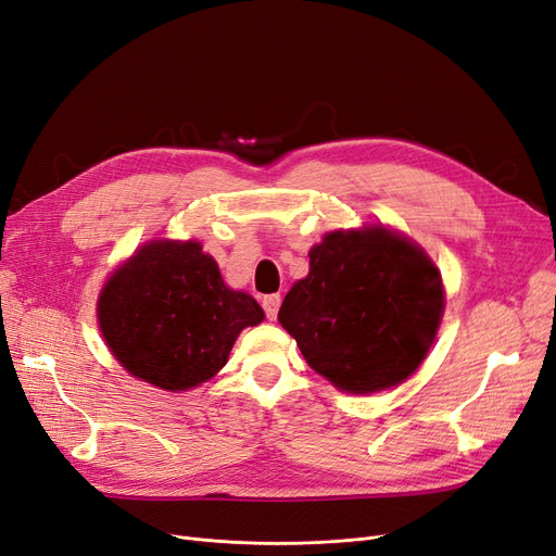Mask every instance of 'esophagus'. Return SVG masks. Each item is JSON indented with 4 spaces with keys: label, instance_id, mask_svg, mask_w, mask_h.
<instances>
[{
    "label": "esophagus",
    "instance_id": "34e87169",
    "mask_svg": "<svg viewBox=\"0 0 556 556\" xmlns=\"http://www.w3.org/2000/svg\"><path fill=\"white\" fill-rule=\"evenodd\" d=\"M280 303H282L280 294H271V296H264V299H262V307H264V313H266V319L276 321V317H278V309H280Z\"/></svg>",
    "mask_w": 556,
    "mask_h": 556
}]
</instances>
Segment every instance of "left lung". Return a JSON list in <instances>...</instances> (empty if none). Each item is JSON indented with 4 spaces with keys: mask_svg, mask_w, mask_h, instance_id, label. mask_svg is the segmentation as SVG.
Here are the masks:
<instances>
[{
    "mask_svg": "<svg viewBox=\"0 0 556 556\" xmlns=\"http://www.w3.org/2000/svg\"><path fill=\"white\" fill-rule=\"evenodd\" d=\"M278 321L305 363L342 392L394 388L421 365L445 309L438 266L415 241L367 226L328 232Z\"/></svg>",
    "mask_w": 556,
    "mask_h": 556,
    "instance_id": "obj_1",
    "label": "left lung"
}]
</instances>
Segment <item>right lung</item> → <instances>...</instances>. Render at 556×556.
<instances>
[{"instance_id":"add662e5","label":"right lung","mask_w":556,"mask_h":556,"mask_svg":"<svg viewBox=\"0 0 556 556\" xmlns=\"http://www.w3.org/2000/svg\"><path fill=\"white\" fill-rule=\"evenodd\" d=\"M262 319L257 301L230 290L193 239L143 243L98 299L109 351L135 379L168 392L210 381L228 363L239 332Z\"/></svg>"}]
</instances>
